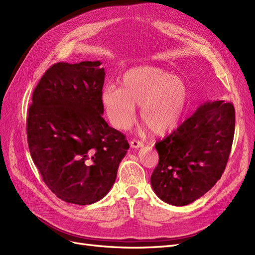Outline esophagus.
<instances>
[{"label":"esophagus","instance_id":"1","mask_svg":"<svg viewBox=\"0 0 255 255\" xmlns=\"http://www.w3.org/2000/svg\"><path fill=\"white\" fill-rule=\"evenodd\" d=\"M130 146L132 148H135V149H138V148H141V146L143 145V142L140 141V140H137V139H132L129 142Z\"/></svg>","mask_w":255,"mask_h":255}]
</instances>
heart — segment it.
<instances>
[{
  "mask_svg": "<svg viewBox=\"0 0 255 255\" xmlns=\"http://www.w3.org/2000/svg\"><path fill=\"white\" fill-rule=\"evenodd\" d=\"M121 87L106 86L101 101L107 118L119 129H127L136 118L135 105H140V118L156 135L173 130L186 113L188 87L171 72L156 67L128 70Z\"/></svg>",
  "mask_w": 255,
  "mask_h": 255,
  "instance_id": "obj_1",
  "label": "heart"
}]
</instances>
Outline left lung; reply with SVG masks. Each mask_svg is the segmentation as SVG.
Here are the masks:
<instances>
[{
	"label": "left lung",
	"mask_w": 255,
	"mask_h": 255,
	"mask_svg": "<svg viewBox=\"0 0 255 255\" xmlns=\"http://www.w3.org/2000/svg\"><path fill=\"white\" fill-rule=\"evenodd\" d=\"M235 130V110L225 101L206 102L155 143L159 160L151 175L164 202L183 206L210 190L225 171Z\"/></svg>",
	"instance_id": "left-lung-1"
}]
</instances>
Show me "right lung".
Masks as SVG:
<instances>
[{
    "label": "right lung",
    "mask_w": 255,
    "mask_h": 255,
    "mask_svg": "<svg viewBox=\"0 0 255 255\" xmlns=\"http://www.w3.org/2000/svg\"><path fill=\"white\" fill-rule=\"evenodd\" d=\"M100 66V61L54 64L28 107L30 156L45 185L68 203L88 205L106 196L129 146L101 116L105 71Z\"/></svg>",
    "instance_id": "right-lung-1"
}]
</instances>
